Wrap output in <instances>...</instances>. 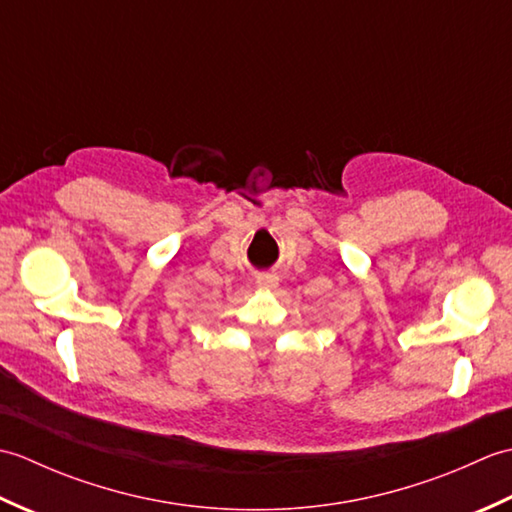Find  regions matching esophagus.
<instances>
[{
	"label": "esophagus",
	"instance_id": "esophagus-1",
	"mask_svg": "<svg viewBox=\"0 0 512 512\" xmlns=\"http://www.w3.org/2000/svg\"><path fill=\"white\" fill-rule=\"evenodd\" d=\"M255 284L262 290H275L279 286V277L277 273H259L255 277Z\"/></svg>",
	"mask_w": 512,
	"mask_h": 512
}]
</instances>
